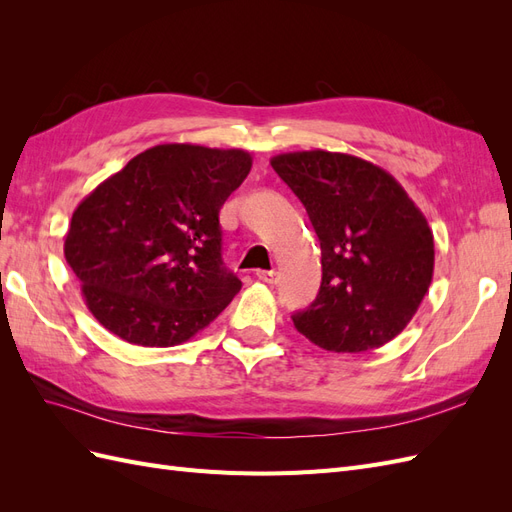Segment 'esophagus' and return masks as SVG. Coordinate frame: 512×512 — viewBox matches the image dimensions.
Masks as SVG:
<instances>
[{
  "label": "esophagus",
  "mask_w": 512,
  "mask_h": 512,
  "mask_svg": "<svg viewBox=\"0 0 512 512\" xmlns=\"http://www.w3.org/2000/svg\"><path fill=\"white\" fill-rule=\"evenodd\" d=\"M258 280L265 282V284H275L277 280H280V275H277V271H256Z\"/></svg>",
  "instance_id": "obj_1"
}]
</instances>
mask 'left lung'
<instances>
[{"label":"left lung","instance_id":"obj_1","mask_svg":"<svg viewBox=\"0 0 512 512\" xmlns=\"http://www.w3.org/2000/svg\"><path fill=\"white\" fill-rule=\"evenodd\" d=\"M271 166L303 203L322 250L316 301L292 316L309 342L367 352L408 327L433 277V232L384 168L337 151H292Z\"/></svg>","mask_w":512,"mask_h":512}]
</instances>
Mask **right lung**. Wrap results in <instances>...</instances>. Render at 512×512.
Returning <instances> with one entry per match:
<instances>
[{"instance_id":"right-lung-1","label":"right lung","mask_w":512,"mask_h":512,"mask_svg":"<svg viewBox=\"0 0 512 512\" xmlns=\"http://www.w3.org/2000/svg\"><path fill=\"white\" fill-rule=\"evenodd\" d=\"M250 168L243 149L166 143L81 200L64 254L104 329L134 346L168 348L222 314L241 280L222 262L220 209Z\"/></svg>"}]
</instances>
